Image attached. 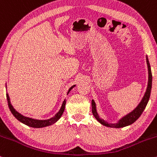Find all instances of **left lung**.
<instances>
[{"label":"left lung","mask_w":157,"mask_h":157,"mask_svg":"<svg viewBox=\"0 0 157 157\" xmlns=\"http://www.w3.org/2000/svg\"><path fill=\"white\" fill-rule=\"evenodd\" d=\"M147 60V68H148V84H147V88L146 90V92H145V95H144L143 98H142L141 102L139 104L137 107L132 112H131L129 114H128L127 116H125V117L119 121L118 123L117 124H109L105 121H104L103 120L100 119L99 117L98 114H97V111H96V106H95V102L94 100L91 101V111H92L93 115L94 116V117L97 119V121L100 122L102 125L107 126V127L110 128H122L125 127L129 125H131L132 123L136 121L137 119L141 116V114L143 112V111L145 110V107H146L147 102H148L149 98H150L151 95V87H152V74H151V66L149 63L148 59L147 57H146Z\"/></svg>","instance_id":"obj_1"}]
</instances>
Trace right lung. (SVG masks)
I'll return each mask as SVG.
<instances>
[{
	"mask_svg": "<svg viewBox=\"0 0 157 157\" xmlns=\"http://www.w3.org/2000/svg\"><path fill=\"white\" fill-rule=\"evenodd\" d=\"M74 86H72L71 88H70L69 90H68V93H69V91H71V89H72ZM6 99H7V102H8L9 108H10L11 112H12V114L14 115V117H15L17 120H18L20 122H22V123L32 128H43V127H46V126L51 125L52 124H54L60 118L61 116H62L63 113L64 109H65V106H66V100H64L63 102L62 107H61V109H60V111H59V112L57 113L54 117L46 120H34V119H32L29 117H26L23 116L22 114H21V113L17 112V111H15V109H14L13 106H12V104L10 103V97H9L8 94H6Z\"/></svg>",
	"mask_w": 157,
	"mask_h": 157,
	"instance_id": "1",
	"label": "right lung"
}]
</instances>
